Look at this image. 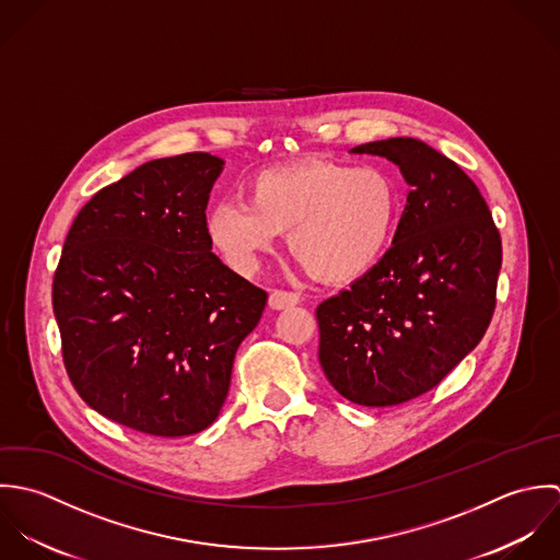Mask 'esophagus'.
<instances>
[{"label":"esophagus","mask_w":560,"mask_h":560,"mask_svg":"<svg viewBox=\"0 0 560 560\" xmlns=\"http://www.w3.org/2000/svg\"><path fill=\"white\" fill-rule=\"evenodd\" d=\"M299 294H294V292H285V290H272L270 292V296H268V305H270V310H288V307H294V305H299Z\"/></svg>","instance_id":"esophagus-1"}]
</instances>
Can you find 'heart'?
Wrapping results in <instances>:
<instances>
[{"label":"heart","mask_w":560,"mask_h":560,"mask_svg":"<svg viewBox=\"0 0 560 560\" xmlns=\"http://www.w3.org/2000/svg\"><path fill=\"white\" fill-rule=\"evenodd\" d=\"M398 217L400 188L387 171L307 160L253 175L246 203L208 210L206 235L235 272L253 275L288 231L290 255L314 279L350 283L385 255Z\"/></svg>","instance_id":"obj_1"}]
</instances>
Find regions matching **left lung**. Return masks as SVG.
Segmentation results:
<instances>
[{
  "instance_id": "1",
  "label": "left lung",
  "mask_w": 560,
  "mask_h": 560,
  "mask_svg": "<svg viewBox=\"0 0 560 560\" xmlns=\"http://www.w3.org/2000/svg\"><path fill=\"white\" fill-rule=\"evenodd\" d=\"M350 151L387 158L411 190L389 250L318 305V359L350 402L394 407L433 389L485 336L502 240L476 184L427 142Z\"/></svg>"
}]
</instances>
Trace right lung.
<instances>
[{
	"label": "right lung",
	"instance_id": "1",
	"mask_svg": "<svg viewBox=\"0 0 560 560\" xmlns=\"http://www.w3.org/2000/svg\"><path fill=\"white\" fill-rule=\"evenodd\" d=\"M224 162L151 160L75 217L51 301L82 400L127 429L184 438L221 413L233 357L268 294L212 253L206 208Z\"/></svg>",
	"mask_w": 560,
	"mask_h": 560
}]
</instances>
